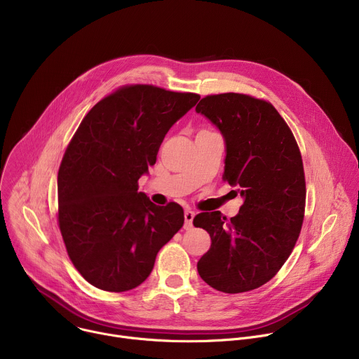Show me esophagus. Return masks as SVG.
<instances>
[{
    "label": "esophagus",
    "mask_w": 359,
    "mask_h": 359,
    "mask_svg": "<svg viewBox=\"0 0 359 359\" xmlns=\"http://www.w3.org/2000/svg\"><path fill=\"white\" fill-rule=\"evenodd\" d=\"M194 216H196V213H194L193 210H190V209L184 212V229H186V230H189V229L193 227V219H194Z\"/></svg>",
    "instance_id": "1"
}]
</instances>
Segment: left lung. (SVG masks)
I'll use <instances>...</instances> for the list:
<instances>
[{
	"instance_id": "left-lung-1",
	"label": "left lung",
	"mask_w": 359,
	"mask_h": 359,
	"mask_svg": "<svg viewBox=\"0 0 359 359\" xmlns=\"http://www.w3.org/2000/svg\"><path fill=\"white\" fill-rule=\"evenodd\" d=\"M196 112L222 133L223 179L243 198L237 216L200 213L193 224L212 245L197 263L210 287L237 294L270 281L291 254L301 231L305 177L297 142L276 108L241 93L203 97Z\"/></svg>"
}]
</instances>
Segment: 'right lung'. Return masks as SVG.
<instances>
[{
  "label": "right lung",
  "mask_w": 359,
  "mask_h": 359,
  "mask_svg": "<svg viewBox=\"0 0 359 359\" xmlns=\"http://www.w3.org/2000/svg\"><path fill=\"white\" fill-rule=\"evenodd\" d=\"M196 93L130 85L102 99L74 135L58 172V220L71 262L93 287L122 292L151 273L180 230L183 209L156 206L137 180Z\"/></svg>",
  "instance_id": "1"
}]
</instances>
